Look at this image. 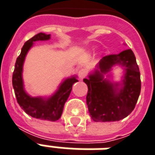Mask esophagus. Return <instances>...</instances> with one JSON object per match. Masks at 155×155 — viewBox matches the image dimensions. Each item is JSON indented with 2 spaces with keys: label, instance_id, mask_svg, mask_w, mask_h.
<instances>
[{
  "label": "esophagus",
  "instance_id": "esophagus-1",
  "mask_svg": "<svg viewBox=\"0 0 155 155\" xmlns=\"http://www.w3.org/2000/svg\"><path fill=\"white\" fill-rule=\"evenodd\" d=\"M78 75H79V77H80V79H84V78H85V76H86V71L84 70V69H81V70H80L79 71V72H78Z\"/></svg>",
  "mask_w": 155,
  "mask_h": 155
}]
</instances>
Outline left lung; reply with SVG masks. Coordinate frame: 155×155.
<instances>
[{
  "label": "left lung",
  "instance_id": "left-lung-1",
  "mask_svg": "<svg viewBox=\"0 0 155 155\" xmlns=\"http://www.w3.org/2000/svg\"><path fill=\"white\" fill-rule=\"evenodd\" d=\"M116 64L125 67L123 80L120 83L104 78ZM84 82L88 86L86 104L94 121H119L127 117L135 107L141 90L140 69L134 52L129 49L103 57L97 69L84 79Z\"/></svg>",
  "mask_w": 155,
  "mask_h": 155
}]
</instances>
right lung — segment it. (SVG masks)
<instances>
[{
	"label": "right lung",
	"instance_id": "right-lung-1",
	"mask_svg": "<svg viewBox=\"0 0 155 155\" xmlns=\"http://www.w3.org/2000/svg\"><path fill=\"white\" fill-rule=\"evenodd\" d=\"M51 38V35L39 33L25 42L21 49V52L15 61V69L12 75V85L15 91L16 101L23 110L29 115L35 119L43 120L56 121L61 118L64 103L70 96L72 85L77 82L75 76L65 79L57 91L49 98L31 97L25 92L22 79L23 64L25 55L31 48L35 41H47Z\"/></svg>",
	"mask_w": 155,
	"mask_h": 155
}]
</instances>
